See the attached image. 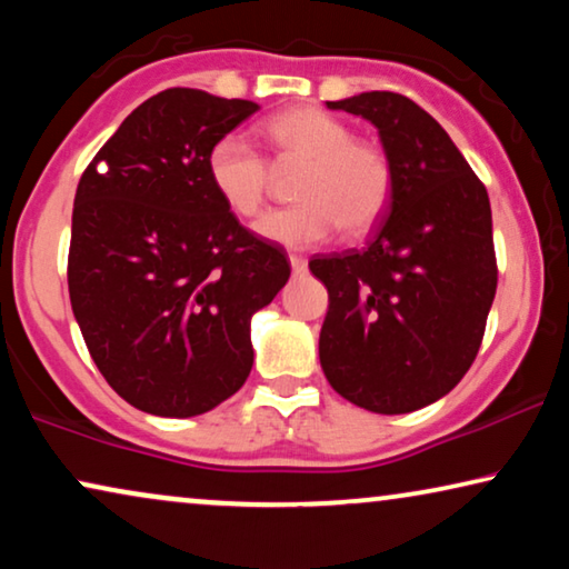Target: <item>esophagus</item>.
I'll return each instance as SVG.
<instances>
[{"mask_svg":"<svg viewBox=\"0 0 569 569\" xmlns=\"http://www.w3.org/2000/svg\"><path fill=\"white\" fill-rule=\"evenodd\" d=\"M290 267H292L295 274H306V271H308V261L302 259V256H290Z\"/></svg>","mask_w":569,"mask_h":569,"instance_id":"esophagus-1","label":"esophagus"}]
</instances>
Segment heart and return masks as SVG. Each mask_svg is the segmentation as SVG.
<instances>
[{
    "label": "heart",
    "instance_id": "obj_1",
    "mask_svg": "<svg viewBox=\"0 0 569 569\" xmlns=\"http://www.w3.org/2000/svg\"><path fill=\"white\" fill-rule=\"evenodd\" d=\"M263 131L279 166H302L295 183L300 204L263 214L256 222L263 240L308 248L339 228L347 236L376 228L393 191L391 162L380 147L352 139L345 123L310 106L271 116ZM207 176L238 217L259 212L271 189V166L243 134H224L209 147Z\"/></svg>",
    "mask_w": 569,
    "mask_h": 569
}]
</instances>
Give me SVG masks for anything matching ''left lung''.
Masks as SVG:
<instances>
[{
    "label": "left lung",
    "instance_id": "8db88e82",
    "mask_svg": "<svg viewBox=\"0 0 569 569\" xmlns=\"http://www.w3.org/2000/svg\"><path fill=\"white\" fill-rule=\"evenodd\" d=\"M378 129L391 204L365 251L308 263L329 290L318 339L333 391L407 415L453 391L479 352L497 290L492 209L448 131L399 92L329 100Z\"/></svg>",
    "mask_w": 569,
    "mask_h": 569
}]
</instances>
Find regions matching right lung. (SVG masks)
<instances>
[{"mask_svg":"<svg viewBox=\"0 0 569 569\" xmlns=\"http://www.w3.org/2000/svg\"><path fill=\"white\" fill-rule=\"evenodd\" d=\"M253 100L170 88L134 108L80 178L69 300L108 386L154 417H197L246 383L251 318L290 279L207 176Z\"/></svg>","mask_w":569,"mask_h":569,"instance_id":"1","label":"right lung"}]
</instances>
